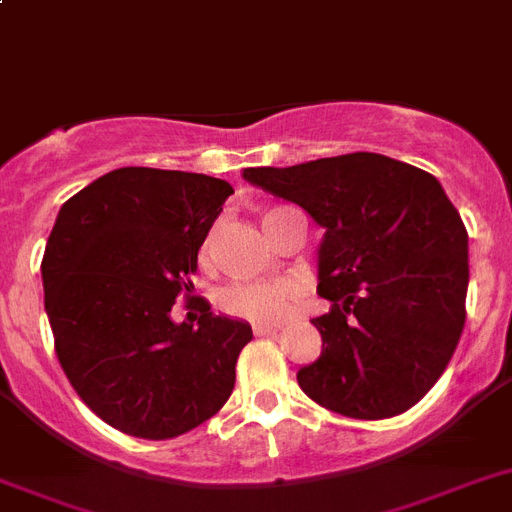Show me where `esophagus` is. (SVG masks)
<instances>
[{
  "label": "esophagus",
  "mask_w": 512,
  "mask_h": 512,
  "mask_svg": "<svg viewBox=\"0 0 512 512\" xmlns=\"http://www.w3.org/2000/svg\"><path fill=\"white\" fill-rule=\"evenodd\" d=\"M278 330H281L278 322H255L257 336H273V333H278Z\"/></svg>",
  "instance_id": "1"
}]
</instances>
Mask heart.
Returning a JSON list of instances; mask_svg holds the SVG:
<instances>
[{"mask_svg": "<svg viewBox=\"0 0 512 512\" xmlns=\"http://www.w3.org/2000/svg\"><path fill=\"white\" fill-rule=\"evenodd\" d=\"M218 302H221L223 312H229V315L268 322L278 320L286 312L289 291L281 286H268V283H236V286L223 289Z\"/></svg>", "mask_w": 512, "mask_h": 512, "instance_id": "heart-1", "label": "heart"}]
</instances>
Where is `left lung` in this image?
<instances>
[{
  "instance_id": "left-lung-1",
  "label": "left lung",
  "mask_w": 512,
  "mask_h": 512,
  "mask_svg": "<svg viewBox=\"0 0 512 512\" xmlns=\"http://www.w3.org/2000/svg\"><path fill=\"white\" fill-rule=\"evenodd\" d=\"M242 176L320 226L315 317L322 354L299 388L351 419L409 411L448 367L466 322L468 234L442 184L380 153L317 158Z\"/></svg>"
}]
</instances>
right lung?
Segmentation results:
<instances>
[{
    "mask_svg": "<svg viewBox=\"0 0 512 512\" xmlns=\"http://www.w3.org/2000/svg\"><path fill=\"white\" fill-rule=\"evenodd\" d=\"M229 195L216 176L124 166L59 208L41 263L59 364L85 406L124 435H184L234 390L249 322L210 304L197 323L171 317L176 296L195 289L187 278Z\"/></svg>",
    "mask_w": 512,
    "mask_h": 512,
    "instance_id": "1",
    "label": "right lung"
}]
</instances>
